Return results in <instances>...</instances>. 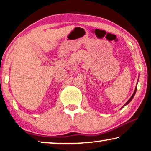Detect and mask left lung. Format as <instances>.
Returning <instances> with one entry per match:
<instances>
[{
  "label": "left lung",
  "instance_id": "obj_1",
  "mask_svg": "<svg viewBox=\"0 0 151 151\" xmlns=\"http://www.w3.org/2000/svg\"><path fill=\"white\" fill-rule=\"evenodd\" d=\"M138 80H139V79H138ZM136 91H137V86H136V87H135V91H134V93H133V95H132V96L131 97V98H130V99H129V100L127 101V103H126V104H125L124 105V106H123V107H124V106H126V105H127V104H129V103L130 102H131V101L132 100V99H133V97H134V96H135V95Z\"/></svg>",
  "mask_w": 151,
  "mask_h": 151
}]
</instances>
